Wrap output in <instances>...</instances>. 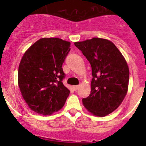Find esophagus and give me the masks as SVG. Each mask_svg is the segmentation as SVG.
Returning <instances> with one entry per match:
<instances>
[{"label": "esophagus", "instance_id": "esophagus-1", "mask_svg": "<svg viewBox=\"0 0 146 146\" xmlns=\"http://www.w3.org/2000/svg\"><path fill=\"white\" fill-rule=\"evenodd\" d=\"M78 88H79V86H73V89H74V91H77V89H78Z\"/></svg>", "mask_w": 146, "mask_h": 146}]
</instances>
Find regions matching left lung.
<instances>
[{
    "mask_svg": "<svg viewBox=\"0 0 146 146\" xmlns=\"http://www.w3.org/2000/svg\"><path fill=\"white\" fill-rule=\"evenodd\" d=\"M74 45L92 69L91 94L82 99L89 112L103 117L119 107L128 90L129 71L122 54L109 40L93 38Z\"/></svg>",
    "mask_w": 146,
    "mask_h": 146,
    "instance_id": "8db88e82",
    "label": "left lung"
}]
</instances>
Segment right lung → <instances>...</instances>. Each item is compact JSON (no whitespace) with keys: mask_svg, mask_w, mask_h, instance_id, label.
Returning <instances> with one entry per match:
<instances>
[{"mask_svg":"<svg viewBox=\"0 0 146 146\" xmlns=\"http://www.w3.org/2000/svg\"><path fill=\"white\" fill-rule=\"evenodd\" d=\"M70 50V42L43 38L23 56L18 69V85L33 111L47 115L64 107L70 91L63 84L66 74L62 65Z\"/></svg>","mask_w":146,"mask_h":146,"instance_id":"obj_1","label":"right lung"}]
</instances>
